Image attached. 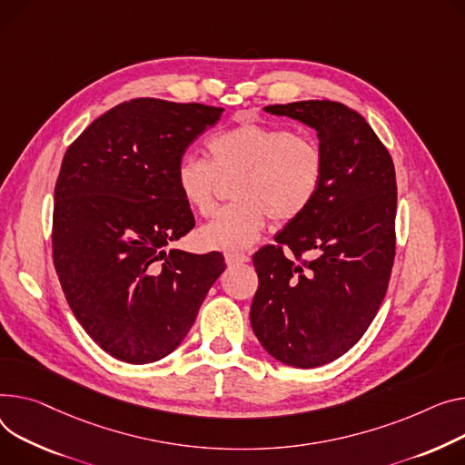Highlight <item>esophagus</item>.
<instances>
[{
    "label": "esophagus",
    "mask_w": 465,
    "mask_h": 465,
    "mask_svg": "<svg viewBox=\"0 0 465 465\" xmlns=\"http://www.w3.org/2000/svg\"><path fill=\"white\" fill-rule=\"evenodd\" d=\"M224 258H226L228 265H241V263L251 262V258L246 256V254H233V252H228Z\"/></svg>",
    "instance_id": "esophagus-1"
}]
</instances>
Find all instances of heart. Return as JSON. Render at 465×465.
Here are the masks:
<instances>
[{
  "label": "heart",
  "instance_id": "obj_1",
  "mask_svg": "<svg viewBox=\"0 0 465 465\" xmlns=\"http://www.w3.org/2000/svg\"><path fill=\"white\" fill-rule=\"evenodd\" d=\"M211 159L184 153L175 164L177 191L196 213L207 216L223 181L237 179L233 200L198 230L205 249L241 252L252 246L267 214L278 224L302 216L320 194L323 153L316 140L288 127L246 121L209 140Z\"/></svg>",
  "mask_w": 465,
  "mask_h": 465
}]
</instances>
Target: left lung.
Listing matches in <instances>:
<instances>
[{
    "label": "left lung",
    "instance_id": "obj_1",
    "mask_svg": "<svg viewBox=\"0 0 465 465\" xmlns=\"http://www.w3.org/2000/svg\"><path fill=\"white\" fill-rule=\"evenodd\" d=\"M263 110L312 127L325 172L311 209L252 258L260 284L251 325L276 361L316 368L359 342L387 293L396 249L394 164L366 119L342 103ZM302 253L309 260L301 262Z\"/></svg>",
    "mask_w": 465,
    "mask_h": 465
}]
</instances>
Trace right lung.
<instances>
[{
  "label": "right lung",
  "mask_w": 465,
  "mask_h": 465,
  "mask_svg": "<svg viewBox=\"0 0 465 465\" xmlns=\"http://www.w3.org/2000/svg\"><path fill=\"white\" fill-rule=\"evenodd\" d=\"M223 112L161 99L121 103L93 121L61 163L55 272L78 323L123 362L172 353L226 269L221 252H166L194 228L175 164Z\"/></svg>",
  "instance_id": "right-lung-1"
}]
</instances>
